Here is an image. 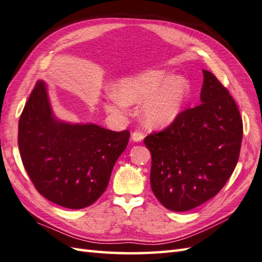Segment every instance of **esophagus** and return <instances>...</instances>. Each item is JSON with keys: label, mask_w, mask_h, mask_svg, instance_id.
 I'll use <instances>...</instances> for the list:
<instances>
[{"label": "esophagus", "mask_w": 262, "mask_h": 262, "mask_svg": "<svg viewBox=\"0 0 262 262\" xmlns=\"http://www.w3.org/2000/svg\"><path fill=\"white\" fill-rule=\"evenodd\" d=\"M132 139L134 140V142H136V143L142 142V140L144 139L143 133L139 132V130H135V132H134V133L132 134Z\"/></svg>", "instance_id": "34e87169"}]
</instances>
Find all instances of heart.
<instances>
[{"label":"heart","instance_id":"1","mask_svg":"<svg viewBox=\"0 0 262 262\" xmlns=\"http://www.w3.org/2000/svg\"><path fill=\"white\" fill-rule=\"evenodd\" d=\"M190 86L180 75L164 70H149L119 80L104 103L107 113L123 116L128 105H140V117L149 128H165L180 116Z\"/></svg>","mask_w":262,"mask_h":262}]
</instances>
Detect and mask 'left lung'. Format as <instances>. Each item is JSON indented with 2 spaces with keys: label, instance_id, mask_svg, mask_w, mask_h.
I'll return each mask as SVG.
<instances>
[{
  "label": "left lung",
  "instance_id": "obj_1",
  "mask_svg": "<svg viewBox=\"0 0 262 262\" xmlns=\"http://www.w3.org/2000/svg\"><path fill=\"white\" fill-rule=\"evenodd\" d=\"M203 73L201 104L144 139L151 190L171 211H188L216 196L239 159L244 127L237 104L212 73Z\"/></svg>",
  "mask_w": 262,
  "mask_h": 262
}]
</instances>
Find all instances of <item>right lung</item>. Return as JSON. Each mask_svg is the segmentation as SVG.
<instances>
[{
	"mask_svg": "<svg viewBox=\"0 0 262 262\" xmlns=\"http://www.w3.org/2000/svg\"><path fill=\"white\" fill-rule=\"evenodd\" d=\"M129 136L128 130L57 119L43 80L18 122V149L32 183L43 197L70 209L89 207L103 195Z\"/></svg>",
	"mask_w": 262,
	"mask_h": 262,
	"instance_id": "right-lung-1",
	"label": "right lung"
}]
</instances>
